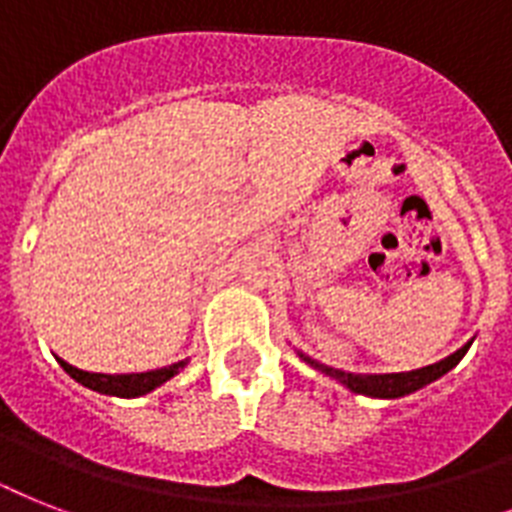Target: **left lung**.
I'll return each instance as SVG.
<instances>
[{
    "instance_id": "1",
    "label": "left lung",
    "mask_w": 512,
    "mask_h": 512,
    "mask_svg": "<svg viewBox=\"0 0 512 512\" xmlns=\"http://www.w3.org/2000/svg\"><path fill=\"white\" fill-rule=\"evenodd\" d=\"M470 342H465L460 350H454L452 356L441 358L436 364L422 366V369H412V372H393V374H353V372H342V369H335V366H327L316 361V358L305 356L297 350V356L303 358L305 364H311L313 369H319L332 380L342 382L345 388L353 390V393H361V396H372V398H401L409 396L414 390L425 388L438 377H444L449 369L460 364V358L468 353Z\"/></svg>"
}]
</instances>
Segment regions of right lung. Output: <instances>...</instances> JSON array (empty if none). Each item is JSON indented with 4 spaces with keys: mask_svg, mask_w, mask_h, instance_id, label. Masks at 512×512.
Instances as JSON below:
<instances>
[{
    "mask_svg": "<svg viewBox=\"0 0 512 512\" xmlns=\"http://www.w3.org/2000/svg\"><path fill=\"white\" fill-rule=\"evenodd\" d=\"M58 364L66 369L76 382H82L84 388L98 390V393H106V396H119V398H135L146 396L154 388L164 385L167 380H172L180 369H183L188 361H177L172 366H162V369H151V372L140 374H95V372H82L76 369L68 361L58 358Z\"/></svg>",
    "mask_w": 512,
    "mask_h": 512,
    "instance_id": "obj_1",
    "label": "right lung"
}]
</instances>
